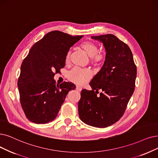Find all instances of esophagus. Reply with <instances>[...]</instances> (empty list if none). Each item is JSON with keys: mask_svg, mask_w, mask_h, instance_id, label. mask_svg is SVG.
Instances as JSON below:
<instances>
[{"mask_svg": "<svg viewBox=\"0 0 158 158\" xmlns=\"http://www.w3.org/2000/svg\"><path fill=\"white\" fill-rule=\"evenodd\" d=\"M76 89H77L78 91H81V87H79V86H77V87H76Z\"/></svg>", "mask_w": 158, "mask_h": 158, "instance_id": "34e87169", "label": "esophagus"}]
</instances>
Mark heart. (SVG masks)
I'll return each instance as SVG.
<instances>
[{
	"instance_id": "1",
	"label": "heart",
	"mask_w": 158,
	"mask_h": 158,
	"mask_svg": "<svg viewBox=\"0 0 158 158\" xmlns=\"http://www.w3.org/2000/svg\"><path fill=\"white\" fill-rule=\"evenodd\" d=\"M86 54L91 58V60L93 62L99 63L104 60V56L100 54H97L98 51V46L95 43L92 41H85L81 45ZM70 51L68 52L65 56V62L68 63L70 60ZM92 76V73L90 70L87 69H80L78 67H74L69 73V78L73 82L83 85L85 84L88 80H89Z\"/></svg>"
}]
</instances>
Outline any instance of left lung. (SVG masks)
Here are the masks:
<instances>
[{"instance_id":"obj_1","label":"left lung","mask_w":158,"mask_h":158,"mask_svg":"<svg viewBox=\"0 0 158 158\" xmlns=\"http://www.w3.org/2000/svg\"><path fill=\"white\" fill-rule=\"evenodd\" d=\"M91 38L102 43L106 57L102 67L89 83L92 90L81 92L78 114L86 124L104 128L123 115L135 89L137 68L130 48L115 35ZM100 89L102 92L97 96Z\"/></svg>"}]
</instances>
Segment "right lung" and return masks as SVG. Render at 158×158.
<instances>
[{"label":"right lung","mask_w":158,"mask_h":158,"mask_svg":"<svg viewBox=\"0 0 158 158\" xmlns=\"http://www.w3.org/2000/svg\"><path fill=\"white\" fill-rule=\"evenodd\" d=\"M81 37L50 31L34 44L23 60L17 85L22 108L31 122L52 121L68 93L76 88L74 84L66 81L56 85L54 77L64 67L69 49Z\"/></svg>","instance_id":"right-lung-1"}]
</instances>
